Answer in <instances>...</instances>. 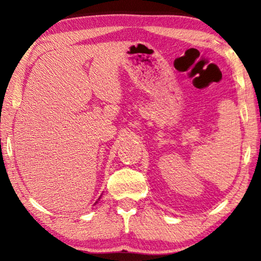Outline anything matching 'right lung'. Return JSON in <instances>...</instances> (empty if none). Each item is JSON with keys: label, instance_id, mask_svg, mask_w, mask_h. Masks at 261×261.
Returning a JSON list of instances; mask_svg holds the SVG:
<instances>
[{"label": "right lung", "instance_id": "1", "mask_svg": "<svg viewBox=\"0 0 261 261\" xmlns=\"http://www.w3.org/2000/svg\"><path fill=\"white\" fill-rule=\"evenodd\" d=\"M99 198H101V197H99ZM99 198H98V199H99ZM98 199H97V201H98Z\"/></svg>", "mask_w": 261, "mask_h": 261}]
</instances>
